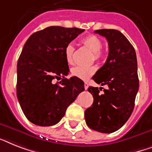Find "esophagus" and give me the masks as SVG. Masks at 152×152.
I'll list each match as a JSON object with an SVG mask.
<instances>
[{"label": "esophagus", "instance_id": "esophagus-1", "mask_svg": "<svg viewBox=\"0 0 152 152\" xmlns=\"http://www.w3.org/2000/svg\"><path fill=\"white\" fill-rule=\"evenodd\" d=\"M84 88L85 90H87L88 89V83L84 82Z\"/></svg>", "mask_w": 152, "mask_h": 152}]
</instances>
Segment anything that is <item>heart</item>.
<instances>
[{"mask_svg": "<svg viewBox=\"0 0 152 152\" xmlns=\"http://www.w3.org/2000/svg\"><path fill=\"white\" fill-rule=\"evenodd\" d=\"M85 47H87L89 50L93 52L94 58L97 61H100L104 57V52L102 50V42L97 36L88 35L81 40ZM74 52V47L72 44H69L65 48V60L69 64H72L73 59L72 55ZM97 68L94 65L90 66H83V65H76L72 69V75L81 80H88L91 76L95 73Z\"/></svg>", "mask_w": 152, "mask_h": 152, "instance_id": "heart-1", "label": "heart"}]
</instances>
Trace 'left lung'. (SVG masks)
<instances>
[{
	"label": "left lung",
	"mask_w": 152,
	"mask_h": 152,
	"mask_svg": "<svg viewBox=\"0 0 152 152\" xmlns=\"http://www.w3.org/2000/svg\"><path fill=\"white\" fill-rule=\"evenodd\" d=\"M108 44L105 63L92 77L108 89L90 87L93 95L92 106L85 111L86 123L96 131L110 134L120 129L131 115L139 89L137 61L134 47L127 38L116 29H97Z\"/></svg>",
	"instance_id": "8db88e82"
}]
</instances>
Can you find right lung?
Returning <instances> with one entry per match:
<instances>
[{"label": "right lung", "instance_id": "1", "mask_svg": "<svg viewBox=\"0 0 152 152\" xmlns=\"http://www.w3.org/2000/svg\"><path fill=\"white\" fill-rule=\"evenodd\" d=\"M84 31L78 28L49 26L26 40L17 63L16 93L21 108L31 123L41 126L58 123L70 104L84 91V83L69 72L65 48ZM55 78H61L54 84Z\"/></svg>", "mask_w": 152, "mask_h": 152}]
</instances>
